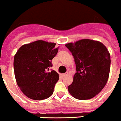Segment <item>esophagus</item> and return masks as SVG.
<instances>
[{
    "label": "esophagus",
    "mask_w": 121,
    "mask_h": 121,
    "mask_svg": "<svg viewBox=\"0 0 121 121\" xmlns=\"http://www.w3.org/2000/svg\"><path fill=\"white\" fill-rule=\"evenodd\" d=\"M67 75H68V73H63V74H62V75H61V76H62V77H65V76H67Z\"/></svg>",
    "instance_id": "34e87169"
}]
</instances>
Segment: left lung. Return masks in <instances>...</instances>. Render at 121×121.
<instances>
[{
	"instance_id": "8db88e82",
	"label": "left lung",
	"mask_w": 121,
	"mask_h": 121,
	"mask_svg": "<svg viewBox=\"0 0 121 121\" xmlns=\"http://www.w3.org/2000/svg\"><path fill=\"white\" fill-rule=\"evenodd\" d=\"M65 46L75 59L76 73L68 90L73 97L88 100L97 95L108 81L110 54L101 42L83 39Z\"/></svg>"
}]
</instances>
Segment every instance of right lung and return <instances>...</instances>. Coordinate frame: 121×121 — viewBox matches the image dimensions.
Listing matches in <instances>:
<instances>
[{"label":"right lung","mask_w":121,"mask_h":121,"mask_svg":"<svg viewBox=\"0 0 121 121\" xmlns=\"http://www.w3.org/2000/svg\"><path fill=\"white\" fill-rule=\"evenodd\" d=\"M56 43L38 40L22 45L14 57V72L17 84L27 97L41 100L52 94L59 75L51 70L52 59L58 48Z\"/></svg>","instance_id":"add662e5"}]
</instances>
